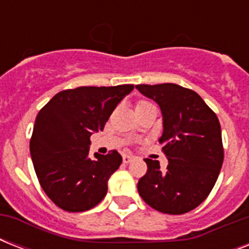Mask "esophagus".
Wrapping results in <instances>:
<instances>
[{
  "label": "esophagus",
  "mask_w": 249,
  "mask_h": 249,
  "mask_svg": "<svg viewBox=\"0 0 249 249\" xmlns=\"http://www.w3.org/2000/svg\"><path fill=\"white\" fill-rule=\"evenodd\" d=\"M133 159H134V156H132V155H124V156H123V161H124L125 164H129L130 161H133Z\"/></svg>",
  "instance_id": "1"
}]
</instances>
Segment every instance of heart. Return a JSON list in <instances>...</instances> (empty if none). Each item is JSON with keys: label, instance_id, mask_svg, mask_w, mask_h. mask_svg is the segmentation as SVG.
I'll use <instances>...</instances> for the list:
<instances>
[{"label": "heart", "instance_id": "heart-1", "mask_svg": "<svg viewBox=\"0 0 249 249\" xmlns=\"http://www.w3.org/2000/svg\"><path fill=\"white\" fill-rule=\"evenodd\" d=\"M143 105H148V103H147V102H144V101H141V102H138L137 107H140V106H143Z\"/></svg>", "mask_w": 249, "mask_h": 249}]
</instances>
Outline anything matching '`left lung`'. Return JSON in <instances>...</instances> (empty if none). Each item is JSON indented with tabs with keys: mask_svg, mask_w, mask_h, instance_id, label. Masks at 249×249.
<instances>
[{
	"mask_svg": "<svg viewBox=\"0 0 249 249\" xmlns=\"http://www.w3.org/2000/svg\"><path fill=\"white\" fill-rule=\"evenodd\" d=\"M136 88L161 109L163 134L159 142L169 161L161 172L159 161L144 159L147 172L138 181V193L159 212H190L207 199L224 163L220 121L191 89L177 84Z\"/></svg>",
	"mask_w": 249,
	"mask_h": 249,
	"instance_id": "obj_1",
	"label": "left lung"
}]
</instances>
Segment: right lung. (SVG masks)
<instances>
[{
    "instance_id": "right-lung-1",
    "label": "right lung",
    "mask_w": 249,
    "mask_h": 249,
    "mask_svg": "<svg viewBox=\"0 0 249 249\" xmlns=\"http://www.w3.org/2000/svg\"><path fill=\"white\" fill-rule=\"evenodd\" d=\"M134 85L80 86L55 94L37 115L29 151L45 194L67 212L101 203L123 158L116 150L89 158L90 136L103 130Z\"/></svg>"
}]
</instances>
